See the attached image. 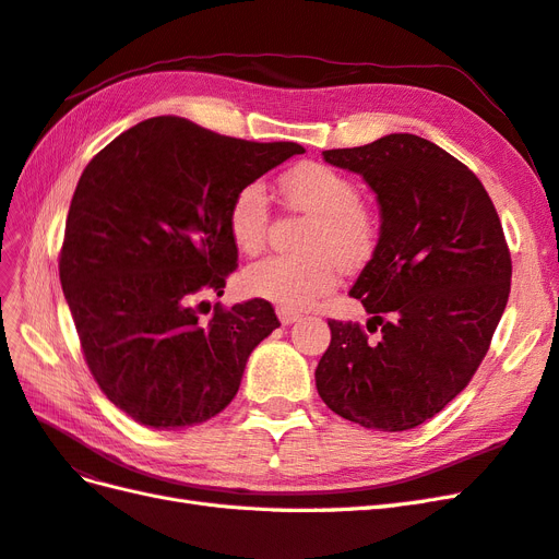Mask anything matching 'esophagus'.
<instances>
[{"label": "esophagus", "mask_w": 559, "mask_h": 559, "mask_svg": "<svg viewBox=\"0 0 559 559\" xmlns=\"http://www.w3.org/2000/svg\"><path fill=\"white\" fill-rule=\"evenodd\" d=\"M277 317H280V321H282L284 326H289V324H294V321L300 319V314L289 310V308H277Z\"/></svg>", "instance_id": "esophagus-1"}]
</instances>
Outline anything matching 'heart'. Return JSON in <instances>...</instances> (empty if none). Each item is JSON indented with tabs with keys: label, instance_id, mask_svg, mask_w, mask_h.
Wrapping results in <instances>:
<instances>
[{
	"label": "heart",
	"instance_id": "1",
	"mask_svg": "<svg viewBox=\"0 0 559 559\" xmlns=\"http://www.w3.org/2000/svg\"><path fill=\"white\" fill-rule=\"evenodd\" d=\"M286 205L312 216L302 238L300 257H267L242 273V289L282 308H308L329 294L341 267L366 265L378 249V214L359 200V189L347 175L321 163H302L280 179ZM226 226L235 249L253 257L265 247L270 202L265 186L249 181L230 198Z\"/></svg>",
	"mask_w": 559,
	"mask_h": 559
}]
</instances>
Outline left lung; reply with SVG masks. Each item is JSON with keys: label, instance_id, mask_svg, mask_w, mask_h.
I'll return each mask as SVG.
<instances>
[{"label": "left lung", "instance_id": "obj_1", "mask_svg": "<svg viewBox=\"0 0 559 559\" xmlns=\"http://www.w3.org/2000/svg\"><path fill=\"white\" fill-rule=\"evenodd\" d=\"M376 191L380 240L349 296L370 314L331 319L317 392L333 413L380 431L415 429L476 373L511 294V251L485 186L433 142L394 132L324 151Z\"/></svg>", "mask_w": 559, "mask_h": 559}]
</instances>
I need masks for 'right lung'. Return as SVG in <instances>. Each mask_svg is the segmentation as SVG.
<instances>
[{"instance_id": "1", "label": "right lung", "mask_w": 559, "mask_h": 559, "mask_svg": "<svg viewBox=\"0 0 559 559\" xmlns=\"http://www.w3.org/2000/svg\"><path fill=\"white\" fill-rule=\"evenodd\" d=\"M306 148L247 142L156 116L83 170L67 214L60 284L103 394L151 429H186L235 399L251 349L280 326L263 298L198 322L238 267L226 212L240 186Z\"/></svg>"}]
</instances>
